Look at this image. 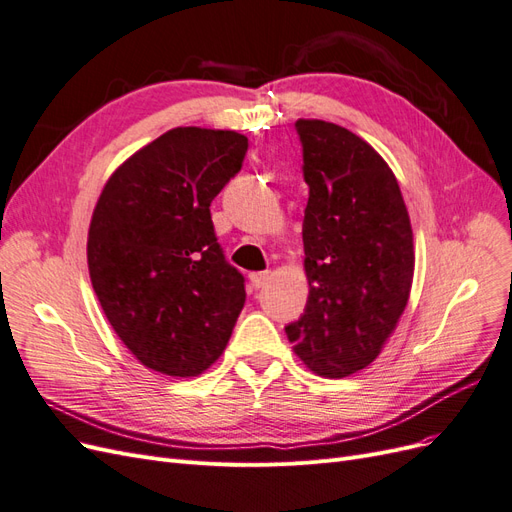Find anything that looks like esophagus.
<instances>
[{
	"instance_id": "1",
	"label": "esophagus",
	"mask_w": 512,
	"mask_h": 512,
	"mask_svg": "<svg viewBox=\"0 0 512 512\" xmlns=\"http://www.w3.org/2000/svg\"><path fill=\"white\" fill-rule=\"evenodd\" d=\"M271 280V273L269 271H262V273H252L250 275V282H252V286L258 290V288H262L265 286L267 282Z\"/></svg>"
}]
</instances>
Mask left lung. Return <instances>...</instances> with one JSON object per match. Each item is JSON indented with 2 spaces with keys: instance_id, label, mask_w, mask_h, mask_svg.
<instances>
[{
  "instance_id": "obj_1",
  "label": "left lung",
  "mask_w": 512,
  "mask_h": 512,
  "mask_svg": "<svg viewBox=\"0 0 512 512\" xmlns=\"http://www.w3.org/2000/svg\"><path fill=\"white\" fill-rule=\"evenodd\" d=\"M297 132L309 297L286 335L309 371L346 378L378 359L408 305L410 215L391 166L361 136L322 119H299Z\"/></svg>"
}]
</instances>
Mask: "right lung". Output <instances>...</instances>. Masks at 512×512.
I'll return each mask as SVG.
<instances>
[{"mask_svg":"<svg viewBox=\"0 0 512 512\" xmlns=\"http://www.w3.org/2000/svg\"><path fill=\"white\" fill-rule=\"evenodd\" d=\"M247 136L173 128L121 162L87 232L91 286L147 369L192 378L220 359L245 303L224 260L211 200L241 170Z\"/></svg>","mask_w":512,"mask_h":512,"instance_id":"1","label":"right lung"}]
</instances>
